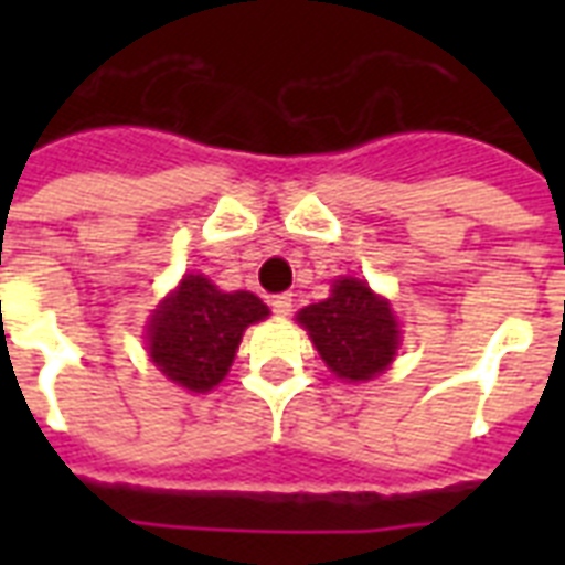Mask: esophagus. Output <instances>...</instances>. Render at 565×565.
I'll return each mask as SVG.
<instances>
[{
  "mask_svg": "<svg viewBox=\"0 0 565 565\" xmlns=\"http://www.w3.org/2000/svg\"><path fill=\"white\" fill-rule=\"evenodd\" d=\"M273 313H278V317H290L292 310V292H281V296H273Z\"/></svg>",
  "mask_w": 565,
  "mask_h": 565,
  "instance_id": "esophagus-1",
  "label": "esophagus"
}]
</instances>
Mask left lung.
<instances>
[{"instance_id":"obj_1","label":"left lung","mask_w":565,"mask_h":565,"mask_svg":"<svg viewBox=\"0 0 565 565\" xmlns=\"http://www.w3.org/2000/svg\"><path fill=\"white\" fill-rule=\"evenodd\" d=\"M299 326L308 328L326 366L343 381H372L393 363L402 331L390 301L366 281L337 278L326 301L299 310Z\"/></svg>"}]
</instances>
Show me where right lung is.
Masks as SVG:
<instances>
[{"mask_svg":"<svg viewBox=\"0 0 565 565\" xmlns=\"http://www.w3.org/2000/svg\"><path fill=\"white\" fill-rule=\"evenodd\" d=\"M266 317L269 308L255 292H222L190 273L149 319V358L172 384L207 393L228 375L243 331Z\"/></svg>","mask_w":565,"mask_h":565,"instance_id":"1","label":"right lung"}]
</instances>
